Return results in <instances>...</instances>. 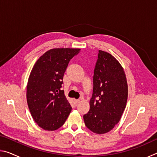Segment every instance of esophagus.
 <instances>
[{
	"label": "esophagus",
	"instance_id": "34e87169",
	"mask_svg": "<svg viewBox=\"0 0 157 157\" xmlns=\"http://www.w3.org/2000/svg\"><path fill=\"white\" fill-rule=\"evenodd\" d=\"M79 100H74V102H75V105H78V103L79 102Z\"/></svg>",
	"mask_w": 157,
	"mask_h": 157
}]
</instances>
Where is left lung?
<instances>
[{"label":"left lung","mask_w":157,"mask_h":157,"mask_svg":"<svg viewBox=\"0 0 157 157\" xmlns=\"http://www.w3.org/2000/svg\"><path fill=\"white\" fill-rule=\"evenodd\" d=\"M128 87L121 63L109 53L99 50L94 74L90 109L85 125L93 132H109L118 123L125 109Z\"/></svg>","instance_id":"left-lung-1"}]
</instances>
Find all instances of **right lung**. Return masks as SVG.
Returning a JSON list of instances; mask_svg holds the SVG:
<instances>
[{
  "label": "right lung",
  "mask_w": 157,
  "mask_h": 157,
  "mask_svg": "<svg viewBox=\"0 0 157 157\" xmlns=\"http://www.w3.org/2000/svg\"><path fill=\"white\" fill-rule=\"evenodd\" d=\"M79 48H53L39 57L32 69L27 86V102L33 119L42 129L54 131L62 127L72 107L61 90L71 59Z\"/></svg>",
  "instance_id": "obj_1"
}]
</instances>
